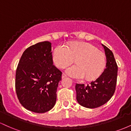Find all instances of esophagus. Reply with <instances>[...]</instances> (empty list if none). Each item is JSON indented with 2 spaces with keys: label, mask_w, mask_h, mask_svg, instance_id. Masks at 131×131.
<instances>
[{
  "label": "esophagus",
  "mask_w": 131,
  "mask_h": 131,
  "mask_svg": "<svg viewBox=\"0 0 131 131\" xmlns=\"http://www.w3.org/2000/svg\"><path fill=\"white\" fill-rule=\"evenodd\" d=\"M67 75L64 74V73H63V74H62V78H63H63H67Z\"/></svg>",
  "instance_id": "obj_1"
}]
</instances>
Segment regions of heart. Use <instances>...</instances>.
I'll use <instances>...</instances> for the list:
<instances>
[{
	"label": "heart",
	"instance_id": "obj_1",
	"mask_svg": "<svg viewBox=\"0 0 131 131\" xmlns=\"http://www.w3.org/2000/svg\"><path fill=\"white\" fill-rule=\"evenodd\" d=\"M76 60L77 64L68 68L67 74L78 79L85 78L91 81L98 78L104 71L106 64L105 53L94 46L86 42H74L67 47L60 44L55 49L53 61L59 68H64L73 64Z\"/></svg>",
	"mask_w": 131,
	"mask_h": 131
}]
</instances>
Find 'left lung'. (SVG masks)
Masks as SVG:
<instances>
[{
    "label": "left lung",
    "mask_w": 131,
    "mask_h": 131,
    "mask_svg": "<svg viewBox=\"0 0 131 131\" xmlns=\"http://www.w3.org/2000/svg\"><path fill=\"white\" fill-rule=\"evenodd\" d=\"M106 58V68L95 81L89 84H76V100L82 106L95 108L104 105L112 97L115 92L118 75V65L113 53L102 44Z\"/></svg>",
    "instance_id": "left-lung-1"
}]
</instances>
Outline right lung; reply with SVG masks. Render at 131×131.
<instances>
[{"label":"right lung","mask_w":131,"mask_h":131,"mask_svg":"<svg viewBox=\"0 0 131 131\" xmlns=\"http://www.w3.org/2000/svg\"><path fill=\"white\" fill-rule=\"evenodd\" d=\"M52 43L41 42L23 52L16 68L15 89L19 102L31 112L43 113L53 107L62 73L53 64Z\"/></svg>","instance_id":"1"}]
</instances>
